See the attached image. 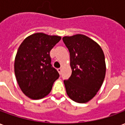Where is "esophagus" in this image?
<instances>
[{"label": "esophagus", "mask_w": 125, "mask_h": 125, "mask_svg": "<svg viewBox=\"0 0 125 125\" xmlns=\"http://www.w3.org/2000/svg\"><path fill=\"white\" fill-rule=\"evenodd\" d=\"M62 68H58V69H57V72H59L60 74L62 73Z\"/></svg>", "instance_id": "esophagus-1"}]
</instances>
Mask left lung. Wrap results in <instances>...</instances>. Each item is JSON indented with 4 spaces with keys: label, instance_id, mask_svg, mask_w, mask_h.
I'll return each instance as SVG.
<instances>
[{
    "label": "left lung",
    "instance_id": "8db88e82",
    "mask_svg": "<svg viewBox=\"0 0 125 125\" xmlns=\"http://www.w3.org/2000/svg\"><path fill=\"white\" fill-rule=\"evenodd\" d=\"M70 55L72 75L64 80L66 93L78 103H86L102 86L106 74L104 52L96 42L77 34L62 38Z\"/></svg>",
    "mask_w": 125,
    "mask_h": 125
}]
</instances>
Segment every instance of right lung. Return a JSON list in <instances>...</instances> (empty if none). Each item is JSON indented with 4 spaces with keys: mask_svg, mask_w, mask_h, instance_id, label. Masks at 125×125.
Listing matches in <instances>:
<instances>
[{
    "mask_svg": "<svg viewBox=\"0 0 125 125\" xmlns=\"http://www.w3.org/2000/svg\"><path fill=\"white\" fill-rule=\"evenodd\" d=\"M62 37L36 33L21 43L15 59V73L19 86L25 96L41 99L50 93L60 74L51 65L49 52Z\"/></svg>",
    "mask_w": 125,
    "mask_h": 125,
    "instance_id": "right-lung-1",
    "label": "right lung"
}]
</instances>
